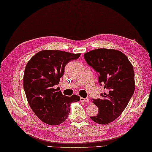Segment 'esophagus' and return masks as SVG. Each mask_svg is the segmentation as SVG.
I'll use <instances>...</instances> for the list:
<instances>
[{
    "label": "esophagus",
    "instance_id": "34e87169",
    "mask_svg": "<svg viewBox=\"0 0 152 152\" xmlns=\"http://www.w3.org/2000/svg\"><path fill=\"white\" fill-rule=\"evenodd\" d=\"M80 100L84 102H89V99L88 98H80Z\"/></svg>",
    "mask_w": 152,
    "mask_h": 152
}]
</instances>
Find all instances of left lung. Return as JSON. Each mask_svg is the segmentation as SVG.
<instances>
[{
    "label": "left lung",
    "mask_w": 152,
    "mask_h": 152,
    "mask_svg": "<svg viewBox=\"0 0 152 152\" xmlns=\"http://www.w3.org/2000/svg\"><path fill=\"white\" fill-rule=\"evenodd\" d=\"M84 57L98 73V83L105 89L100 94L102 98L91 99L98 107V114L90 118L98 124H108L120 116L133 95V66L124 54L113 49H95Z\"/></svg>",
    "instance_id": "obj_1"
}]
</instances>
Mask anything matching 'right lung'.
I'll list each match as a JSON object with an SVG mask.
<instances>
[{
	"instance_id": "1",
	"label": "right lung",
	"mask_w": 152,
	"mask_h": 152,
	"mask_svg": "<svg viewBox=\"0 0 152 152\" xmlns=\"http://www.w3.org/2000/svg\"><path fill=\"white\" fill-rule=\"evenodd\" d=\"M80 54L61 50L39 52L28 61L23 75V89L28 103L36 115L50 125L62 124L70 111V104L80 97L63 95L59 88L65 66Z\"/></svg>"
}]
</instances>
